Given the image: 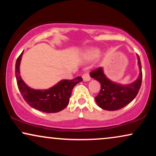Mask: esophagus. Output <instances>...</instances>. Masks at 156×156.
Here are the masks:
<instances>
[{"label":"esophagus","mask_w":156,"mask_h":156,"mask_svg":"<svg viewBox=\"0 0 156 156\" xmlns=\"http://www.w3.org/2000/svg\"><path fill=\"white\" fill-rule=\"evenodd\" d=\"M82 78H83V80H84V81H89V80H90V79H91L89 73H84L83 76H82Z\"/></svg>","instance_id":"1"}]
</instances>
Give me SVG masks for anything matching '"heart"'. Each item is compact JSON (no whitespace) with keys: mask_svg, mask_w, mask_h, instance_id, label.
Here are the masks:
<instances>
[{"mask_svg":"<svg viewBox=\"0 0 156 156\" xmlns=\"http://www.w3.org/2000/svg\"><path fill=\"white\" fill-rule=\"evenodd\" d=\"M101 51L98 48H92V49H89L87 51L86 53V56L89 59H94V58H97V57L99 56Z\"/></svg>","mask_w":156,"mask_h":156,"instance_id":"heart-1","label":"heart"}]
</instances>
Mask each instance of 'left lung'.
Listing matches in <instances>:
<instances>
[{"mask_svg":"<svg viewBox=\"0 0 156 156\" xmlns=\"http://www.w3.org/2000/svg\"><path fill=\"white\" fill-rule=\"evenodd\" d=\"M139 68V77L132 83L122 85L109 80L103 72V67H99L90 73V76L101 83V91L95 101L98 106L107 111L119 110L130 103L140 89L142 81V72L140 58L137 55Z\"/></svg>","mask_w":156,"mask_h":156,"instance_id":"1","label":"left lung"}]
</instances>
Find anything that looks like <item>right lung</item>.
Masks as SVG:
<instances>
[{
	"mask_svg": "<svg viewBox=\"0 0 156 156\" xmlns=\"http://www.w3.org/2000/svg\"><path fill=\"white\" fill-rule=\"evenodd\" d=\"M23 51L15 64V76L17 87L25 101L32 108L45 113H56L67 107L73 87L82 81L81 77L73 80H62L48 89H34L23 81L20 75V64Z\"/></svg>",
	"mask_w": 156,
	"mask_h": 156,
	"instance_id": "right-lung-1",
	"label": "right lung"
}]
</instances>
